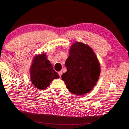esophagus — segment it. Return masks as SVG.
<instances>
[{"instance_id": "34e87169", "label": "esophagus", "mask_w": 129, "mask_h": 129, "mask_svg": "<svg viewBox=\"0 0 129 129\" xmlns=\"http://www.w3.org/2000/svg\"><path fill=\"white\" fill-rule=\"evenodd\" d=\"M58 75L61 77V75H62V71H59V72H58Z\"/></svg>"}]
</instances>
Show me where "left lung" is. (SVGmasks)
Masks as SVG:
<instances>
[{
  "label": "left lung",
  "mask_w": 129,
  "mask_h": 129,
  "mask_svg": "<svg viewBox=\"0 0 129 129\" xmlns=\"http://www.w3.org/2000/svg\"><path fill=\"white\" fill-rule=\"evenodd\" d=\"M67 71L61 76L67 89L74 94H85L93 89L100 74L97 57L91 47L76 42L71 46L65 62Z\"/></svg>",
  "instance_id": "1"
}]
</instances>
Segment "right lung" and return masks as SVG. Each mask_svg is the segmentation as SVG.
<instances>
[{"mask_svg": "<svg viewBox=\"0 0 129 129\" xmlns=\"http://www.w3.org/2000/svg\"><path fill=\"white\" fill-rule=\"evenodd\" d=\"M30 74L32 84L40 90L45 89L53 79L59 78L44 54L35 57L30 67Z\"/></svg>", "mask_w": 129, "mask_h": 129, "instance_id": "obj_1", "label": "right lung"}]
</instances>
